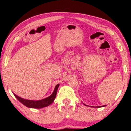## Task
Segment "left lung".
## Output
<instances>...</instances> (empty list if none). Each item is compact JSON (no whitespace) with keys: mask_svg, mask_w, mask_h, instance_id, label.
I'll return each instance as SVG.
<instances>
[{"mask_svg":"<svg viewBox=\"0 0 131 131\" xmlns=\"http://www.w3.org/2000/svg\"><path fill=\"white\" fill-rule=\"evenodd\" d=\"M84 105H85V104H84ZM102 106H103H103H101V107H102Z\"/></svg>","mask_w":131,"mask_h":131,"instance_id":"left-lung-1","label":"left lung"}]
</instances>
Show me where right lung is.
<instances>
[{
	"label": "right lung",
	"instance_id": "right-lung-1",
	"mask_svg": "<svg viewBox=\"0 0 131 131\" xmlns=\"http://www.w3.org/2000/svg\"><path fill=\"white\" fill-rule=\"evenodd\" d=\"M59 86V84H58L57 85L55 86V89L54 92L52 94L50 95V96L46 97L45 99H42V100L40 101H31V100H27V99H25L22 98V97L17 96V95L14 94L15 97L21 103H22L23 105L29 108H43L46 106H49L51 105L53 102H54V99L56 97L57 90Z\"/></svg>",
	"mask_w": 131,
	"mask_h": 131
}]
</instances>
